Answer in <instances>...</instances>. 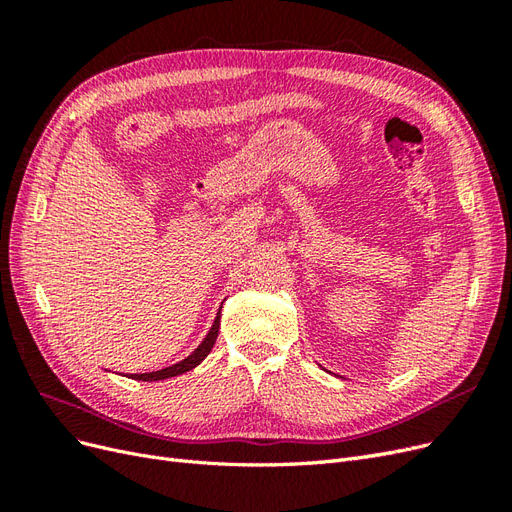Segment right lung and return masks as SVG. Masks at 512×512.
<instances>
[{"mask_svg":"<svg viewBox=\"0 0 512 512\" xmlns=\"http://www.w3.org/2000/svg\"><path fill=\"white\" fill-rule=\"evenodd\" d=\"M218 331H220V314H218V318L213 320V327L209 329L207 337L203 339V344H200V346L188 356V359H183L181 363H175V365H170V367H164V369H160V371H151V374H134V376H130V378L153 382V380H166V378H173V376L185 374V371L194 369V367H196L200 361H203L205 356L211 352V348H213V344H215V339H218Z\"/></svg>","mask_w":512,"mask_h":512,"instance_id":"add662e5","label":"right lung"}]
</instances>
